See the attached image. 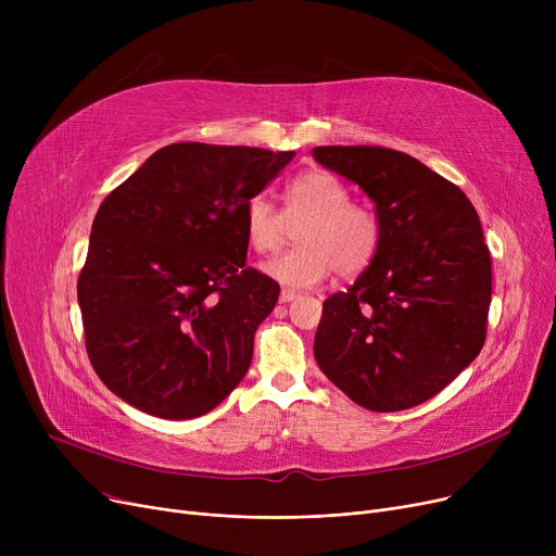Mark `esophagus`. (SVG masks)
Masks as SVG:
<instances>
[{"instance_id":"1","label":"esophagus","mask_w":556,"mask_h":556,"mask_svg":"<svg viewBox=\"0 0 556 556\" xmlns=\"http://www.w3.org/2000/svg\"><path fill=\"white\" fill-rule=\"evenodd\" d=\"M298 298V293L295 290H288V288H281V293H279V302L281 304H288V302H293Z\"/></svg>"}]
</instances>
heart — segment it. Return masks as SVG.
<instances>
[{"label": "heart", "mask_w": 556, "mask_h": 556, "mask_svg": "<svg viewBox=\"0 0 556 556\" xmlns=\"http://www.w3.org/2000/svg\"><path fill=\"white\" fill-rule=\"evenodd\" d=\"M300 219V245L268 263V273L286 286H313L333 270L356 277L383 245L381 214L367 202H354L349 187L323 168L302 170L286 185L281 214L268 198H250L243 210L245 243L256 254H270L286 241L288 225Z\"/></svg>", "instance_id": "obj_1"}]
</instances>
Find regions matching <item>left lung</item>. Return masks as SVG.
<instances>
[{
    "label": "left lung",
    "instance_id": "8db88e82",
    "mask_svg": "<svg viewBox=\"0 0 556 556\" xmlns=\"http://www.w3.org/2000/svg\"><path fill=\"white\" fill-rule=\"evenodd\" d=\"M313 157L356 182L383 220L371 266L323 306L315 361L367 410H407L484 344L491 254L478 212L459 187L392 149L317 146Z\"/></svg>",
    "mask_w": 556,
    "mask_h": 556
}]
</instances>
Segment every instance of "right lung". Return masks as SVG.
Wrapping results in <instances>:
<instances>
[{
    "instance_id": "add662e5",
    "label": "right lung",
    "mask_w": 556,
    "mask_h": 556,
    "mask_svg": "<svg viewBox=\"0 0 556 556\" xmlns=\"http://www.w3.org/2000/svg\"><path fill=\"white\" fill-rule=\"evenodd\" d=\"M293 151L170 143L101 202L78 275L85 349L110 392L160 419L207 415L252 363L279 283L245 268L243 210Z\"/></svg>"
}]
</instances>
